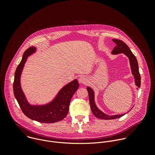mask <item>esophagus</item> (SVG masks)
Masks as SVG:
<instances>
[{"instance_id":"34e87169","label":"esophagus","mask_w":155,"mask_h":155,"mask_svg":"<svg viewBox=\"0 0 155 155\" xmlns=\"http://www.w3.org/2000/svg\"><path fill=\"white\" fill-rule=\"evenodd\" d=\"M79 81L81 83H83V84H85L87 83V79L84 77H81L80 78H79Z\"/></svg>"}]
</instances>
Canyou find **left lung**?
I'll list each match as a JSON object with an SVG mask.
<instances>
[{"label":"left lung","mask_w":155,"mask_h":155,"mask_svg":"<svg viewBox=\"0 0 155 155\" xmlns=\"http://www.w3.org/2000/svg\"><path fill=\"white\" fill-rule=\"evenodd\" d=\"M113 41L115 43L116 46L114 48L112 53V54H119L123 53L125 55H126L129 59L130 68L132 71V74L134 77L135 83L137 87H140V75L139 71V65L136 56L132 53L128 46L126 44L123 42L122 40L118 39H113ZM87 90L88 92V95H89V100H90V107L91 109V111L94 115L100 119L102 120H113L120 118L123 117L124 114L122 115H116L114 116H110L104 114L101 112L100 110L97 108L96 107L95 102H94V95L93 90L90 87H87Z\"/></svg>","instance_id":"obj_1"}]
</instances>
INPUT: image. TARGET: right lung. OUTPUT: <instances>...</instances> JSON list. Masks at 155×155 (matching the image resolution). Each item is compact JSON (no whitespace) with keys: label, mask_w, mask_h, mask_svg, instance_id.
I'll return each instance as SVG.
<instances>
[{"label":"right lung","mask_w":155,"mask_h":155,"mask_svg":"<svg viewBox=\"0 0 155 155\" xmlns=\"http://www.w3.org/2000/svg\"><path fill=\"white\" fill-rule=\"evenodd\" d=\"M35 51L34 47L27 49L15 73L13 82V92L19 105L23 114L29 118L40 123H52L60 121L67 116L71 100L79 86L77 80H74L63 87L58 93L56 98L50 104L42 106L30 105L23 93L20 86V76L25 63L28 56Z\"/></svg>","instance_id":"obj_1"}]
</instances>
